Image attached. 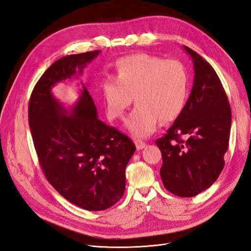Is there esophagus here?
Here are the masks:
<instances>
[{
	"instance_id": "esophagus-1",
	"label": "esophagus",
	"mask_w": 251,
	"mask_h": 251,
	"mask_svg": "<svg viewBox=\"0 0 251 251\" xmlns=\"http://www.w3.org/2000/svg\"><path fill=\"white\" fill-rule=\"evenodd\" d=\"M135 144L137 149H143L146 147V143L141 141V140H135Z\"/></svg>"
}]
</instances>
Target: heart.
<instances>
[{
	"label": "heart",
	"instance_id": "b5f03b06",
	"mask_svg": "<svg viewBox=\"0 0 251 251\" xmlns=\"http://www.w3.org/2000/svg\"><path fill=\"white\" fill-rule=\"evenodd\" d=\"M115 77L101 83L107 116L124 118L134 97L137 107L126 120L134 137L151 135L159 122L171 123L183 112L189 94V77L182 63L146 53L118 59Z\"/></svg>",
	"mask_w": 251,
	"mask_h": 251
}]
</instances>
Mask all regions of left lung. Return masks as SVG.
Returning a JSON list of instances; mask_svg holds the SVG:
<instances>
[{
	"label": "left lung",
	"instance_id": "obj_1",
	"mask_svg": "<svg viewBox=\"0 0 251 251\" xmlns=\"http://www.w3.org/2000/svg\"><path fill=\"white\" fill-rule=\"evenodd\" d=\"M184 50L194 63V85L183 112L155 144L162 152L159 174L165 187L189 198L211 186L222 173L232 112L214 69L194 50Z\"/></svg>",
	"mask_w": 251,
	"mask_h": 251
}]
</instances>
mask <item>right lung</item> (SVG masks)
Here are the masks:
<instances>
[{"label": "right lung", "instance_id": "right-lung-1", "mask_svg": "<svg viewBox=\"0 0 251 251\" xmlns=\"http://www.w3.org/2000/svg\"><path fill=\"white\" fill-rule=\"evenodd\" d=\"M100 50L57 59L38 80L28 103V125L44 175L70 203L101 211L117 203L126 189V167L136 146L125 134L98 118L84 85L66 109L51 88L81 74Z\"/></svg>", "mask_w": 251, "mask_h": 251}]
</instances>
